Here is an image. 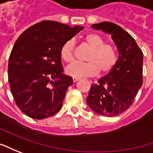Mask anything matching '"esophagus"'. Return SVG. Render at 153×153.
I'll return each mask as SVG.
<instances>
[{
	"mask_svg": "<svg viewBox=\"0 0 153 153\" xmlns=\"http://www.w3.org/2000/svg\"><path fill=\"white\" fill-rule=\"evenodd\" d=\"M78 80H79V78H73V81L77 82Z\"/></svg>",
	"mask_w": 153,
	"mask_h": 153,
	"instance_id": "34e87169",
	"label": "esophagus"
}]
</instances>
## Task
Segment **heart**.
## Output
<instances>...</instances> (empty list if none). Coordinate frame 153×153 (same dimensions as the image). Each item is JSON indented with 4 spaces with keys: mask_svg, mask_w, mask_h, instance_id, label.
I'll return each mask as SVG.
<instances>
[{
    "mask_svg": "<svg viewBox=\"0 0 153 153\" xmlns=\"http://www.w3.org/2000/svg\"><path fill=\"white\" fill-rule=\"evenodd\" d=\"M83 41L91 49L86 56V62H73L66 68V74L74 78L96 75L98 72L103 74L109 73L113 69L117 60L118 55L116 49L112 45L105 44L104 39L100 34L88 33L83 37ZM73 40L65 41L60 49L61 58L66 62L74 60Z\"/></svg>",
    "mask_w": 153,
    "mask_h": 153,
    "instance_id": "b5f03b06",
    "label": "heart"
}]
</instances>
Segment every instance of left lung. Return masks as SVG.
<instances>
[{
  "mask_svg": "<svg viewBox=\"0 0 153 153\" xmlns=\"http://www.w3.org/2000/svg\"><path fill=\"white\" fill-rule=\"evenodd\" d=\"M91 27L112 35L119 58L110 73L91 86L86 102L98 114L113 117L129 108L142 85L143 53L134 38L119 25L102 22Z\"/></svg>",
  "mask_w": 153,
  "mask_h": 153,
  "instance_id": "obj_1",
  "label": "left lung"
}]
</instances>
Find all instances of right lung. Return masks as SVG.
Wrapping results in <instances>:
<instances>
[{
  "label": "right lung",
  "instance_id": "1",
  "mask_svg": "<svg viewBox=\"0 0 153 153\" xmlns=\"http://www.w3.org/2000/svg\"><path fill=\"white\" fill-rule=\"evenodd\" d=\"M84 29L42 21L24 31L8 62V81L19 108L34 119H45L62 108L72 77L62 74V44Z\"/></svg>",
  "mask_w": 153,
  "mask_h": 153
}]
</instances>
